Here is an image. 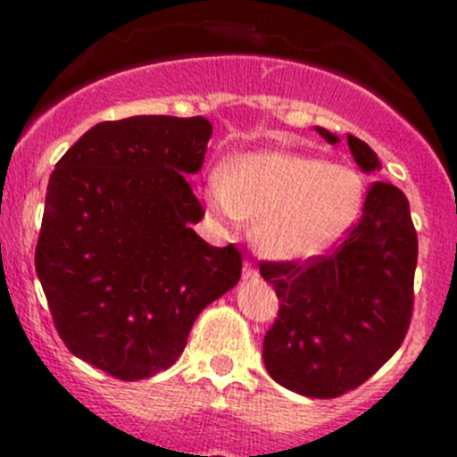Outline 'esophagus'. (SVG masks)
Instances as JSON below:
<instances>
[{
  "label": "esophagus",
  "mask_w": 457,
  "mask_h": 457,
  "mask_svg": "<svg viewBox=\"0 0 457 457\" xmlns=\"http://www.w3.org/2000/svg\"><path fill=\"white\" fill-rule=\"evenodd\" d=\"M258 277H261V274H258V270L247 261V263H245V268H242V278H245V281H256Z\"/></svg>",
  "instance_id": "1"
}]
</instances>
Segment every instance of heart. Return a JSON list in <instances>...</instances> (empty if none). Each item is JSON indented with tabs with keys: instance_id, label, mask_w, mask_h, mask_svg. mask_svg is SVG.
Wrapping results in <instances>:
<instances>
[{
	"instance_id": "1",
	"label": "heart",
	"mask_w": 457,
	"mask_h": 457,
	"mask_svg": "<svg viewBox=\"0 0 457 457\" xmlns=\"http://www.w3.org/2000/svg\"><path fill=\"white\" fill-rule=\"evenodd\" d=\"M364 179L348 164L290 151L236 157L212 176L205 201L221 220L256 221V247L277 261L320 256L348 233L364 205Z\"/></svg>"
}]
</instances>
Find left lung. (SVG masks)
I'll return each mask as SVG.
<instances>
[{
    "instance_id": "left-lung-1",
    "label": "left lung",
    "mask_w": 457,
    "mask_h": 457,
    "mask_svg": "<svg viewBox=\"0 0 457 457\" xmlns=\"http://www.w3.org/2000/svg\"><path fill=\"white\" fill-rule=\"evenodd\" d=\"M329 144L338 137L316 128ZM354 162L366 173L379 160L366 141L348 135ZM419 242L410 201L389 183H373L361 220L327 256L306 263H261L281 300L263 341L274 382L309 398L357 389L401 348L414 306Z\"/></svg>"
}]
</instances>
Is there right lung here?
Returning <instances> with one entry per match:
<instances>
[{"label": "right lung", "instance_id": "add662e5", "mask_svg": "<svg viewBox=\"0 0 457 457\" xmlns=\"http://www.w3.org/2000/svg\"><path fill=\"white\" fill-rule=\"evenodd\" d=\"M204 116H130L93 125L56 162L36 272L75 357L135 382L180 357L201 311L240 281L233 245L194 233L187 179L204 164Z\"/></svg>", "mask_w": 457, "mask_h": 457}]
</instances>
